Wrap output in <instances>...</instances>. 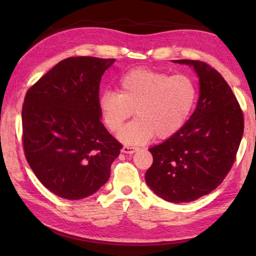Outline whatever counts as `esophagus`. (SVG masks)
<instances>
[{
	"mask_svg": "<svg viewBox=\"0 0 256 256\" xmlns=\"http://www.w3.org/2000/svg\"><path fill=\"white\" fill-rule=\"evenodd\" d=\"M138 150V148H136V146H124L122 148V152L124 154H132L136 152V151Z\"/></svg>",
	"mask_w": 256,
	"mask_h": 256,
	"instance_id": "1",
	"label": "esophagus"
}]
</instances>
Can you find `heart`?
I'll use <instances>...</instances> for the list:
<instances>
[{"label": "heart", "mask_w": 256, "mask_h": 256, "mask_svg": "<svg viewBox=\"0 0 256 256\" xmlns=\"http://www.w3.org/2000/svg\"><path fill=\"white\" fill-rule=\"evenodd\" d=\"M118 92H105L98 108L105 126L118 132L134 110L136 118L120 133L128 144H141L154 136L168 138L184 126L196 106L198 89L185 73L170 76L151 68H133L120 76Z\"/></svg>", "instance_id": "b5f03b06"}]
</instances>
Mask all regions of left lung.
<instances>
[{"instance_id":"1","label":"left lung","mask_w":256,"mask_h":256,"mask_svg":"<svg viewBox=\"0 0 256 256\" xmlns=\"http://www.w3.org/2000/svg\"><path fill=\"white\" fill-rule=\"evenodd\" d=\"M194 68L200 84L198 106L178 132L150 148L149 188L164 200L183 203L206 196L230 170L244 133V116L226 80L201 60H176Z\"/></svg>"}]
</instances>
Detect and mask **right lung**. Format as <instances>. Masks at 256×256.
Returning a JSON list of instances; mask_svg holds the SVG:
<instances>
[{"label":"right lung","instance_id":"obj_1","mask_svg":"<svg viewBox=\"0 0 256 256\" xmlns=\"http://www.w3.org/2000/svg\"><path fill=\"white\" fill-rule=\"evenodd\" d=\"M114 58L76 56L60 60L26 94V159L55 196L80 200L110 178L122 144L100 122L102 76Z\"/></svg>","mask_w":256,"mask_h":256}]
</instances>
